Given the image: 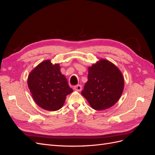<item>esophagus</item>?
<instances>
[{
	"label": "esophagus",
	"mask_w": 155,
	"mask_h": 155,
	"mask_svg": "<svg viewBox=\"0 0 155 155\" xmlns=\"http://www.w3.org/2000/svg\"><path fill=\"white\" fill-rule=\"evenodd\" d=\"M81 85H78L74 87V90L77 91H81Z\"/></svg>",
	"instance_id": "1"
}]
</instances>
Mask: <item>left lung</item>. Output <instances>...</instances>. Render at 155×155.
Returning a JSON list of instances; mask_svg holds the SVG:
<instances>
[{
    "label": "left lung",
    "mask_w": 155,
    "mask_h": 155,
    "mask_svg": "<svg viewBox=\"0 0 155 155\" xmlns=\"http://www.w3.org/2000/svg\"><path fill=\"white\" fill-rule=\"evenodd\" d=\"M88 70V81L81 94L95 110H105L113 106L124 88V78L119 68L108 60L101 59Z\"/></svg>",
    "instance_id": "left-lung-1"
}]
</instances>
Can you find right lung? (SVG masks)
I'll return each mask as SVG.
<instances>
[{
	"label": "right lung",
	"mask_w": 155,
	"mask_h": 155,
	"mask_svg": "<svg viewBox=\"0 0 155 155\" xmlns=\"http://www.w3.org/2000/svg\"><path fill=\"white\" fill-rule=\"evenodd\" d=\"M59 64L44 61L31 70L28 78V86L33 99L43 109L55 111L60 109L66 97L73 90L67 78L61 74Z\"/></svg>",
	"instance_id": "obj_1"
}]
</instances>
